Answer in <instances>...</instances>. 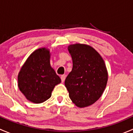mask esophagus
<instances>
[{"instance_id": "1", "label": "esophagus", "mask_w": 133, "mask_h": 133, "mask_svg": "<svg viewBox=\"0 0 133 133\" xmlns=\"http://www.w3.org/2000/svg\"><path fill=\"white\" fill-rule=\"evenodd\" d=\"M65 77H66L65 75H62L61 76V80H62V82H64L65 81Z\"/></svg>"}]
</instances>
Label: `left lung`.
<instances>
[{
  "label": "left lung",
  "mask_w": 133,
  "mask_h": 133,
  "mask_svg": "<svg viewBox=\"0 0 133 133\" xmlns=\"http://www.w3.org/2000/svg\"><path fill=\"white\" fill-rule=\"evenodd\" d=\"M73 69L65 80L69 96L78 108L97 101L104 91L108 73L104 60L90 45L75 44L68 46Z\"/></svg>",
  "instance_id": "left-lung-1"
}]
</instances>
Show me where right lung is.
<instances>
[{
  "instance_id": "obj_1",
  "label": "right lung",
  "mask_w": 133,
  "mask_h": 133,
  "mask_svg": "<svg viewBox=\"0 0 133 133\" xmlns=\"http://www.w3.org/2000/svg\"><path fill=\"white\" fill-rule=\"evenodd\" d=\"M61 82L50 65V52L47 48L37 49L29 55L18 75V86L27 99L35 104L46 101L55 86Z\"/></svg>"
}]
</instances>
